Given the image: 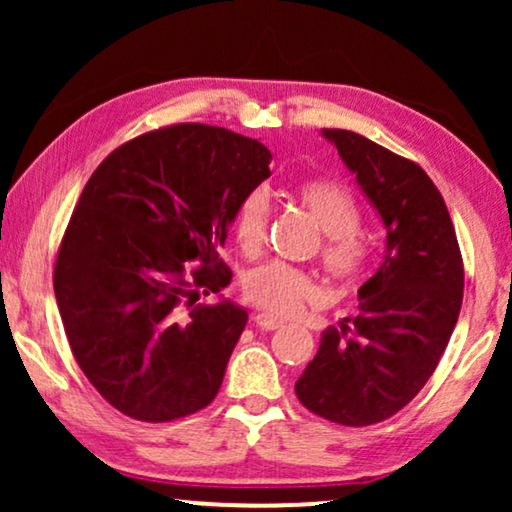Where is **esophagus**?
<instances>
[{"label":"esophagus","mask_w":512,"mask_h":512,"mask_svg":"<svg viewBox=\"0 0 512 512\" xmlns=\"http://www.w3.org/2000/svg\"><path fill=\"white\" fill-rule=\"evenodd\" d=\"M254 324L256 328H261V331H277V328L284 326V321L270 317V314H256Z\"/></svg>","instance_id":"1"}]
</instances>
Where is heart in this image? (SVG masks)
I'll return each instance as SVG.
<instances>
[{
  "label": "heart",
  "instance_id": "heart-1",
  "mask_svg": "<svg viewBox=\"0 0 512 512\" xmlns=\"http://www.w3.org/2000/svg\"><path fill=\"white\" fill-rule=\"evenodd\" d=\"M293 198L303 205L324 230L321 263L338 282H352L368 261V247L361 230V207L345 186L333 179H305L293 188ZM270 202L263 191H251L240 200L233 216V233L244 254H254L265 240ZM242 293L258 310L291 317L305 303L321 296L319 284L305 270L289 263L270 261L247 272Z\"/></svg>",
  "mask_w": 512,
  "mask_h": 512
}]
</instances>
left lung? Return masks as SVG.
<instances>
[{
    "mask_svg": "<svg viewBox=\"0 0 512 512\" xmlns=\"http://www.w3.org/2000/svg\"><path fill=\"white\" fill-rule=\"evenodd\" d=\"M324 137L380 212L387 251L359 289L356 317L321 333L296 396L328 422L370 426L403 410L436 370L459 319L464 261L443 195L415 160L352 130Z\"/></svg>",
    "mask_w": 512,
    "mask_h": 512,
    "instance_id": "obj_1",
    "label": "left lung"
}]
</instances>
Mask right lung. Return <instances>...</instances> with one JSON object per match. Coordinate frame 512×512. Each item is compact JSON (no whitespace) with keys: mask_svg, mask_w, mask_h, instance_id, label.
<instances>
[{"mask_svg":"<svg viewBox=\"0 0 512 512\" xmlns=\"http://www.w3.org/2000/svg\"><path fill=\"white\" fill-rule=\"evenodd\" d=\"M270 160L256 139L177 123L121 144L88 179L53 289L76 363L123 415L172 422L219 394L249 314L195 300L233 279L216 249Z\"/></svg>","mask_w":512,"mask_h":512,"instance_id":"right-lung-1","label":"right lung"}]
</instances>
